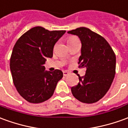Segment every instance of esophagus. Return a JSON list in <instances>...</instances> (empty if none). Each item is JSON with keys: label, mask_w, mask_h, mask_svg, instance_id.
Wrapping results in <instances>:
<instances>
[{"label": "esophagus", "mask_w": 128, "mask_h": 128, "mask_svg": "<svg viewBox=\"0 0 128 128\" xmlns=\"http://www.w3.org/2000/svg\"><path fill=\"white\" fill-rule=\"evenodd\" d=\"M63 75H64V76H68L69 75V72H68L66 70H64L63 71Z\"/></svg>", "instance_id": "34e87169"}]
</instances>
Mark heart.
Instances as JSON below:
<instances>
[{"mask_svg": "<svg viewBox=\"0 0 128 128\" xmlns=\"http://www.w3.org/2000/svg\"><path fill=\"white\" fill-rule=\"evenodd\" d=\"M78 40H79V39H78V37H76V36H70L68 38V44H70V43L78 41Z\"/></svg>", "mask_w": 128, "mask_h": 128, "instance_id": "heart-1", "label": "heart"}]
</instances>
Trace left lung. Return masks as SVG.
<instances>
[{
    "mask_svg": "<svg viewBox=\"0 0 128 128\" xmlns=\"http://www.w3.org/2000/svg\"><path fill=\"white\" fill-rule=\"evenodd\" d=\"M82 43L79 68L85 75L71 87L73 96L84 103H94L104 96L110 88L116 73V55L104 37L84 27L68 31Z\"/></svg>",
    "mask_w": 128,
    "mask_h": 128,
    "instance_id": "obj_1",
    "label": "left lung"
}]
</instances>
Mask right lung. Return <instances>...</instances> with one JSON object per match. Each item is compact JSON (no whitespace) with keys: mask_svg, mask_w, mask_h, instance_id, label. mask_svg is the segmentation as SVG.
<instances>
[{"mask_svg":"<svg viewBox=\"0 0 128 128\" xmlns=\"http://www.w3.org/2000/svg\"><path fill=\"white\" fill-rule=\"evenodd\" d=\"M66 30L49 31L36 26L18 39L10 58L13 82L23 98L31 103H40L53 95L62 71H44L47 58L52 57L54 46Z\"/></svg>","mask_w":128,"mask_h":128,"instance_id":"obj_1","label":"right lung"}]
</instances>
